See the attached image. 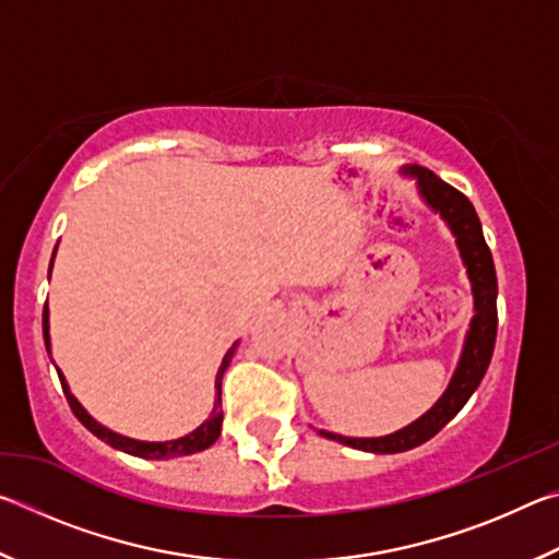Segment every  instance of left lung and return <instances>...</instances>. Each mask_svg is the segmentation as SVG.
Listing matches in <instances>:
<instances>
[{"mask_svg": "<svg viewBox=\"0 0 559 559\" xmlns=\"http://www.w3.org/2000/svg\"><path fill=\"white\" fill-rule=\"evenodd\" d=\"M406 175H414L424 200L429 202L431 210H437L451 231L456 234V243L461 249V259L468 269V278L473 283V300H476V316L471 320V330L463 345L461 362L456 367V374L449 384V390L443 392L441 400L431 406V409L416 419L409 427L402 431H394L390 437L380 439H347L337 437V433L320 431L325 439H333L353 447L359 451H372V453H402L414 447H421L424 441L447 427V424L461 412V406L468 402V396L476 392V386L484 380L488 370L490 357H493L496 347V333H498V281H496V266L490 249L484 239V229H480L478 214L468 202V197L459 192L456 187H451L439 179L431 169L421 165H412L404 169Z\"/></svg>", "mask_w": 559, "mask_h": 559, "instance_id": "1", "label": "left lung"}]
</instances>
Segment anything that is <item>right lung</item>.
Masks as SVG:
<instances>
[{
    "label": "right lung",
    "instance_id": "1",
    "mask_svg": "<svg viewBox=\"0 0 559 559\" xmlns=\"http://www.w3.org/2000/svg\"><path fill=\"white\" fill-rule=\"evenodd\" d=\"M53 253H56V249H53ZM51 263H53V259H51ZM49 273H51V266H49ZM44 343H46V349H49V308H46V306H44ZM234 349H236V343H234V347L229 349V353L224 355L222 365H219V372H216L214 386H216V392H219V394H216V402H214V409H212L210 419H206L200 429H194L192 433H187V437L175 439V441H163V443L135 441V439L120 437V433H112L106 427H100V424L93 419V416L86 409H83L79 402H75V396L69 392V384H66L61 370H56V372H59L63 394H66V400H69V406H71V412L75 414V419H79L91 433H96L100 441L110 443L112 449H120V451L130 453V456H140V459H175V456H189V453L210 449L212 443L219 439V433H222V374H224V370L231 362Z\"/></svg>",
    "mask_w": 559,
    "mask_h": 559
}]
</instances>
